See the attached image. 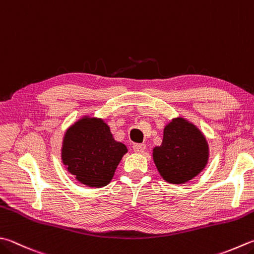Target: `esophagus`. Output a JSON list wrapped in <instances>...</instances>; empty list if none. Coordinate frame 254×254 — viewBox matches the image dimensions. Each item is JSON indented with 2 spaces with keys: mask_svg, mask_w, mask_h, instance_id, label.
Wrapping results in <instances>:
<instances>
[{
  "mask_svg": "<svg viewBox=\"0 0 254 254\" xmlns=\"http://www.w3.org/2000/svg\"><path fill=\"white\" fill-rule=\"evenodd\" d=\"M132 149H133V151H135V152H138V154H141V152L145 151L146 145H143V143H133Z\"/></svg>",
  "mask_w": 254,
  "mask_h": 254,
  "instance_id": "obj_1",
  "label": "esophagus"
}]
</instances>
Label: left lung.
Here are the masks:
<instances>
[{
	"label": "left lung",
	"instance_id": "left-lung-1",
	"mask_svg": "<svg viewBox=\"0 0 254 254\" xmlns=\"http://www.w3.org/2000/svg\"><path fill=\"white\" fill-rule=\"evenodd\" d=\"M152 156L162 178L170 184H185L207 165L208 143L194 125L176 118L165 127L161 146L154 148Z\"/></svg>",
	"mask_w": 254,
	"mask_h": 254
}]
</instances>
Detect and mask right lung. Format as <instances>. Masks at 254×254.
<instances>
[{
    "instance_id": "1",
    "label": "right lung",
    "mask_w": 254,
    "mask_h": 254,
    "mask_svg": "<svg viewBox=\"0 0 254 254\" xmlns=\"http://www.w3.org/2000/svg\"><path fill=\"white\" fill-rule=\"evenodd\" d=\"M126 152V146L114 139L103 121L85 117L66 131L62 159L79 183L100 188L111 183Z\"/></svg>"
}]
</instances>
